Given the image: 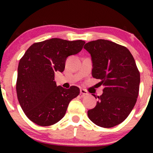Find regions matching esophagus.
Returning a JSON list of instances; mask_svg holds the SVG:
<instances>
[{"label": "esophagus", "mask_w": 153, "mask_h": 153, "mask_svg": "<svg viewBox=\"0 0 153 153\" xmlns=\"http://www.w3.org/2000/svg\"><path fill=\"white\" fill-rule=\"evenodd\" d=\"M80 93L82 96H85V95H88V92L85 91V90L82 89V88L80 89Z\"/></svg>", "instance_id": "34e87169"}]
</instances>
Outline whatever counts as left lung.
Here are the masks:
<instances>
[{
    "mask_svg": "<svg viewBox=\"0 0 153 153\" xmlns=\"http://www.w3.org/2000/svg\"><path fill=\"white\" fill-rule=\"evenodd\" d=\"M83 48L91 56L92 76L100 79V85L104 86L88 116L102 127L120 124L133 109L139 95L140 73L134 58L125 47L106 39L89 42Z\"/></svg>",
    "mask_w": 153,
    "mask_h": 153,
    "instance_id": "obj_1",
    "label": "left lung"
}]
</instances>
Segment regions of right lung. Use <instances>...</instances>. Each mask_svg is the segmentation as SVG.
<instances>
[{
  "label": "right lung",
  "instance_id": "add662e5",
  "mask_svg": "<svg viewBox=\"0 0 153 153\" xmlns=\"http://www.w3.org/2000/svg\"><path fill=\"white\" fill-rule=\"evenodd\" d=\"M83 40L52 38L34 43L19 60L16 90L26 116L39 126H49L61 120L71 100L80 90L57 86L56 72H62L68 56L83 49Z\"/></svg>",
  "mask_w": 153,
  "mask_h": 153
}]
</instances>
